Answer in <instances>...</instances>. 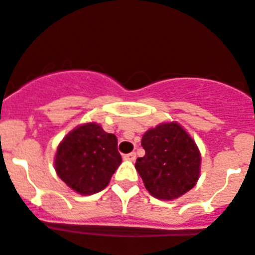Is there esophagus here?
I'll use <instances>...</instances> for the list:
<instances>
[{
  "mask_svg": "<svg viewBox=\"0 0 255 255\" xmlns=\"http://www.w3.org/2000/svg\"><path fill=\"white\" fill-rule=\"evenodd\" d=\"M135 157H136L135 152H130V153H128V155H125V156H124V159H125V160H129V161H134L135 160Z\"/></svg>",
  "mask_w": 255,
  "mask_h": 255,
  "instance_id": "34e87169",
  "label": "esophagus"
}]
</instances>
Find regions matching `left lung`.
Wrapping results in <instances>:
<instances>
[{"instance_id":"obj_1","label":"left lung","mask_w":255,"mask_h":255,"mask_svg":"<svg viewBox=\"0 0 255 255\" xmlns=\"http://www.w3.org/2000/svg\"><path fill=\"white\" fill-rule=\"evenodd\" d=\"M142 147L146 153L136 159L135 169L152 197L173 201L194 188L201 173V152L180 124L161 123L148 129Z\"/></svg>"}]
</instances>
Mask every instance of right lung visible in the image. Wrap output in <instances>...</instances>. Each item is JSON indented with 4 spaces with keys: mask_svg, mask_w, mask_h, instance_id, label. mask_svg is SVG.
Segmentation results:
<instances>
[{
    "mask_svg": "<svg viewBox=\"0 0 255 255\" xmlns=\"http://www.w3.org/2000/svg\"><path fill=\"white\" fill-rule=\"evenodd\" d=\"M121 161L115 134L92 121L78 125L61 140L54 155V169L71 190L91 195L108 186Z\"/></svg>",
    "mask_w": 255,
    "mask_h": 255,
    "instance_id": "obj_1",
    "label": "right lung"
}]
</instances>
